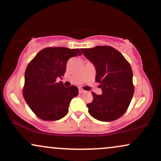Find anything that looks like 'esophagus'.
Listing matches in <instances>:
<instances>
[{
  "instance_id": "obj_1",
  "label": "esophagus",
  "mask_w": 161,
  "mask_h": 161,
  "mask_svg": "<svg viewBox=\"0 0 161 161\" xmlns=\"http://www.w3.org/2000/svg\"><path fill=\"white\" fill-rule=\"evenodd\" d=\"M79 93L82 94V93H83V92H84L85 91H84V90L82 89V88H79Z\"/></svg>"
}]
</instances>
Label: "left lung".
<instances>
[{
  "instance_id": "left-lung-1",
  "label": "left lung",
  "mask_w": 161,
  "mask_h": 161,
  "mask_svg": "<svg viewBox=\"0 0 161 161\" xmlns=\"http://www.w3.org/2000/svg\"><path fill=\"white\" fill-rule=\"evenodd\" d=\"M83 54L95 66V81L102 95L92 92L93 101L87 104L88 113L100 121H114L128 109L134 94L132 70L120 52L110 46L82 48Z\"/></svg>"
}]
</instances>
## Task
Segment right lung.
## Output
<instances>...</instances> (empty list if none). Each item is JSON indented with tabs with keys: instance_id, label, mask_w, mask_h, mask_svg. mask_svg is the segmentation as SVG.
Returning a JSON list of instances; mask_svg holds the SVG:
<instances>
[{
	"instance_id": "add662e5",
	"label": "right lung",
	"mask_w": 161,
	"mask_h": 161,
	"mask_svg": "<svg viewBox=\"0 0 161 161\" xmlns=\"http://www.w3.org/2000/svg\"><path fill=\"white\" fill-rule=\"evenodd\" d=\"M82 55L79 49L49 47L40 51L28 64L25 72L23 97L41 119L58 120L69 111L71 100L76 97V86L64 87L62 78L70 57Z\"/></svg>"
}]
</instances>
